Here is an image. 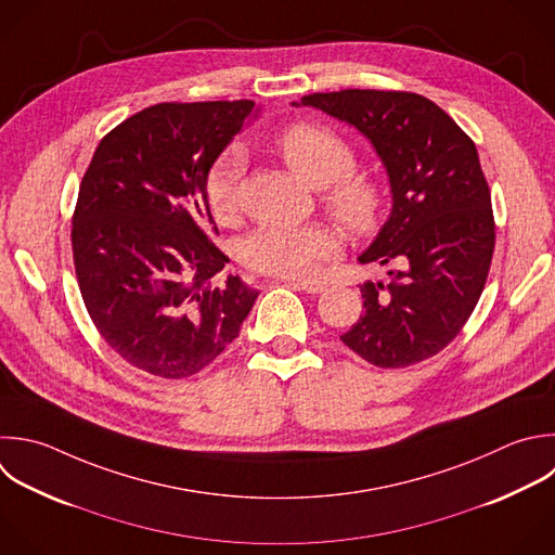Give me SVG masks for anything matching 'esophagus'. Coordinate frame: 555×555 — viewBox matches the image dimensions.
<instances>
[{
    "instance_id": "esophagus-1",
    "label": "esophagus",
    "mask_w": 555,
    "mask_h": 555,
    "mask_svg": "<svg viewBox=\"0 0 555 555\" xmlns=\"http://www.w3.org/2000/svg\"><path fill=\"white\" fill-rule=\"evenodd\" d=\"M286 284L304 291V293H310V295H317V293H323L327 288L325 282H319V280H284Z\"/></svg>"
}]
</instances>
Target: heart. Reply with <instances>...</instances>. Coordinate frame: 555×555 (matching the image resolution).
<instances>
[{
  "label": "heart",
  "mask_w": 555,
  "mask_h": 555,
  "mask_svg": "<svg viewBox=\"0 0 555 555\" xmlns=\"http://www.w3.org/2000/svg\"><path fill=\"white\" fill-rule=\"evenodd\" d=\"M275 150L301 182L325 189L323 199L347 232L366 236L377 230L384 212V191L373 178L351 173L356 152L338 132L321 124L299 121L275 139ZM245 165V150L230 145L206 173L204 195L212 215L221 221L236 210ZM338 247V232L323 221L264 223L243 238L241 260L264 275L304 278L334 258Z\"/></svg>",
  "instance_id": "1"
}]
</instances>
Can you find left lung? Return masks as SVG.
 <instances>
[{"mask_svg": "<svg viewBox=\"0 0 555 555\" xmlns=\"http://www.w3.org/2000/svg\"><path fill=\"white\" fill-rule=\"evenodd\" d=\"M356 128L379 156L392 208L362 264L364 314L340 340L366 362L401 369L436 356L470 317L492 260L494 219L475 143L434 102L403 91L314 93L301 104Z\"/></svg>", "mask_w": 555, "mask_h": 555, "instance_id": "left-lung-1", "label": "left lung"}]
</instances>
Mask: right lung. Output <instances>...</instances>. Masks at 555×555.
I'll list each match as a JSON object with an SVG mask.
<instances>
[{"mask_svg":"<svg viewBox=\"0 0 555 555\" xmlns=\"http://www.w3.org/2000/svg\"><path fill=\"white\" fill-rule=\"evenodd\" d=\"M254 113L249 100L150 106L102 139L82 178L72 245L85 306L104 340L156 377L206 369L258 297L238 275L208 286L230 260L204 195Z\"/></svg>","mask_w":555,"mask_h":555,"instance_id":"add662e5","label":"right lung"}]
</instances>
